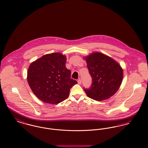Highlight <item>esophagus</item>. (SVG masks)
Listing matches in <instances>:
<instances>
[{"instance_id": "34e87169", "label": "esophagus", "mask_w": 148, "mask_h": 148, "mask_svg": "<svg viewBox=\"0 0 148 148\" xmlns=\"http://www.w3.org/2000/svg\"><path fill=\"white\" fill-rule=\"evenodd\" d=\"M77 82L78 84H79V85H80V84H81V82H82L81 79H79L77 81Z\"/></svg>"}]
</instances>
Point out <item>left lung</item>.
<instances>
[{
    "mask_svg": "<svg viewBox=\"0 0 148 148\" xmlns=\"http://www.w3.org/2000/svg\"><path fill=\"white\" fill-rule=\"evenodd\" d=\"M87 63L92 83L84 89L87 96L96 101L108 99L116 92L123 78L121 66L107 55L95 52L84 58Z\"/></svg>",
    "mask_w": 148,
    "mask_h": 148,
    "instance_id": "left-lung-1",
    "label": "left lung"
}]
</instances>
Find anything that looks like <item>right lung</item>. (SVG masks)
Returning <instances> with one entry per match:
<instances>
[{
  "mask_svg": "<svg viewBox=\"0 0 148 148\" xmlns=\"http://www.w3.org/2000/svg\"><path fill=\"white\" fill-rule=\"evenodd\" d=\"M66 57L61 53L44 55L30 64L27 81L40 100L57 104L68 98L70 88L77 82L71 78L66 67Z\"/></svg>",
  "mask_w": 148,
  "mask_h": 148,
  "instance_id": "obj_1",
  "label": "right lung"
}]
</instances>
